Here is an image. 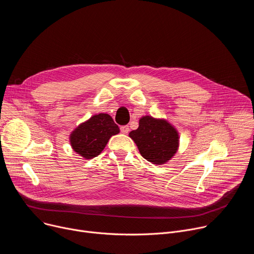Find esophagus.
<instances>
[{
    "mask_svg": "<svg viewBox=\"0 0 254 254\" xmlns=\"http://www.w3.org/2000/svg\"><path fill=\"white\" fill-rule=\"evenodd\" d=\"M121 131L123 133H127L129 131V128H128V126H123L121 127Z\"/></svg>",
    "mask_w": 254,
    "mask_h": 254,
    "instance_id": "34e87169",
    "label": "esophagus"
}]
</instances>
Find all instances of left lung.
<instances>
[{"label":"left lung","instance_id":"8db88e82","mask_svg":"<svg viewBox=\"0 0 254 254\" xmlns=\"http://www.w3.org/2000/svg\"><path fill=\"white\" fill-rule=\"evenodd\" d=\"M140 155L155 165H164L177 153L179 132L168 121L144 116L139 119L138 127L129 132Z\"/></svg>","mask_w":254,"mask_h":254}]
</instances>
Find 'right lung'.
<instances>
[{"label":"right lung","mask_w":254,"mask_h":254,"mask_svg":"<svg viewBox=\"0 0 254 254\" xmlns=\"http://www.w3.org/2000/svg\"><path fill=\"white\" fill-rule=\"evenodd\" d=\"M120 132V127L107 114L92 116L80 124L70 133L72 149L84 159L97 157L105 148L108 140Z\"/></svg>","instance_id":"obj_1"}]
</instances>
